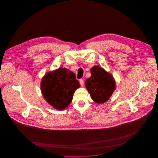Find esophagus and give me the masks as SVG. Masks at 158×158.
<instances>
[{"label":"esophagus","instance_id":"obj_1","mask_svg":"<svg viewBox=\"0 0 158 158\" xmlns=\"http://www.w3.org/2000/svg\"><path fill=\"white\" fill-rule=\"evenodd\" d=\"M80 85H81V86H83V85H84V80H82V79H80Z\"/></svg>","mask_w":158,"mask_h":158}]
</instances>
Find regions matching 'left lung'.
<instances>
[{
    "label": "left lung",
    "mask_w": 158,
    "mask_h": 158,
    "mask_svg": "<svg viewBox=\"0 0 158 158\" xmlns=\"http://www.w3.org/2000/svg\"><path fill=\"white\" fill-rule=\"evenodd\" d=\"M91 76L85 82V86L92 99L97 103H105L115 89L113 76L103 68L94 66L90 69Z\"/></svg>",
    "instance_id": "left-lung-1"
}]
</instances>
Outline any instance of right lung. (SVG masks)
<instances>
[{"label": "right lung", "instance_id": "add662e5", "mask_svg": "<svg viewBox=\"0 0 158 158\" xmlns=\"http://www.w3.org/2000/svg\"><path fill=\"white\" fill-rule=\"evenodd\" d=\"M80 87L75 75L66 68L48 72L41 80V90L45 100L58 110L66 108L75 90Z\"/></svg>", "mask_w": 158, "mask_h": 158}]
</instances>
